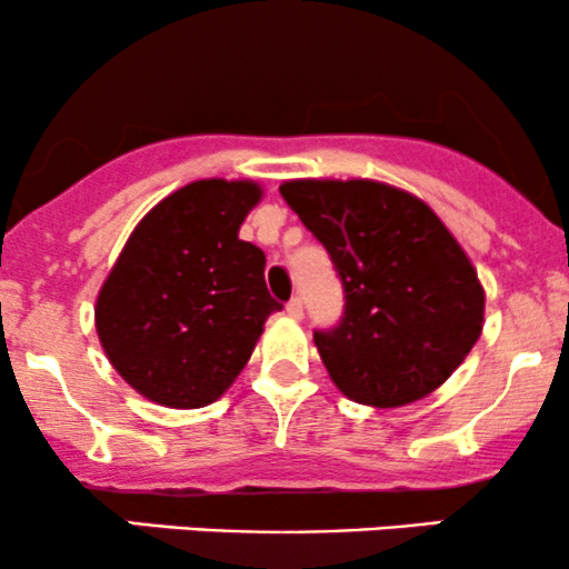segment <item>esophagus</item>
I'll use <instances>...</instances> for the list:
<instances>
[{
	"instance_id": "obj_1",
	"label": "esophagus",
	"mask_w": 569,
	"mask_h": 569,
	"mask_svg": "<svg viewBox=\"0 0 569 569\" xmlns=\"http://www.w3.org/2000/svg\"><path fill=\"white\" fill-rule=\"evenodd\" d=\"M286 312H289V318H302V312H305V307H302V299L299 297H293V299H289V302H286Z\"/></svg>"
}]
</instances>
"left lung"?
Segmentation results:
<instances>
[{"instance_id":"left-lung-1","label":"left lung","mask_w":569,"mask_h":569,"mask_svg":"<svg viewBox=\"0 0 569 569\" xmlns=\"http://www.w3.org/2000/svg\"><path fill=\"white\" fill-rule=\"evenodd\" d=\"M280 194L342 280V318L312 331L337 388L380 409L439 388L485 323V289L452 232L380 181H286Z\"/></svg>"}]
</instances>
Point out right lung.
<instances>
[{"label":"right lung","instance_id":"obj_1","mask_svg":"<svg viewBox=\"0 0 569 569\" xmlns=\"http://www.w3.org/2000/svg\"><path fill=\"white\" fill-rule=\"evenodd\" d=\"M253 181L202 179L139 221L96 302L112 367L149 401L198 409L230 388L270 312L264 251L238 238Z\"/></svg>","mask_w":569,"mask_h":569}]
</instances>
